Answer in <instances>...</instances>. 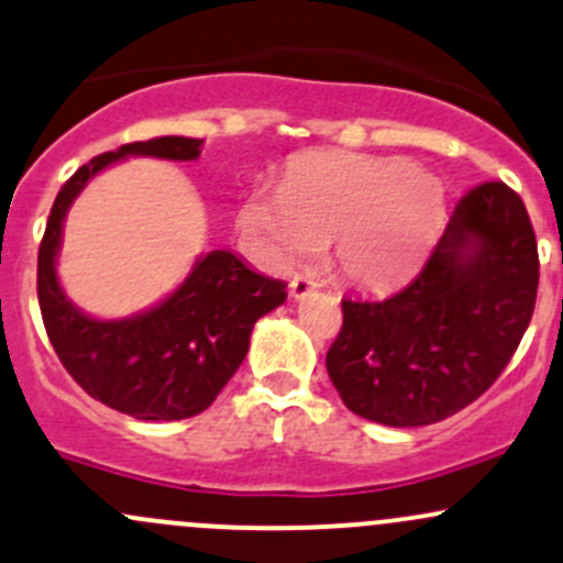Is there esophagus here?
<instances>
[{
	"mask_svg": "<svg viewBox=\"0 0 563 563\" xmlns=\"http://www.w3.org/2000/svg\"><path fill=\"white\" fill-rule=\"evenodd\" d=\"M316 280H312V277H307V275H297L291 280V297L294 299H305V297H310L312 291H316Z\"/></svg>",
	"mask_w": 563,
	"mask_h": 563,
	"instance_id": "esophagus-1",
	"label": "esophagus"
}]
</instances>
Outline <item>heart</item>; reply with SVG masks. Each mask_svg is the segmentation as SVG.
Returning a JSON list of instances; mask_svg holds the SVG:
<instances>
[{
    "mask_svg": "<svg viewBox=\"0 0 563 563\" xmlns=\"http://www.w3.org/2000/svg\"><path fill=\"white\" fill-rule=\"evenodd\" d=\"M445 218L437 177L407 158L310 153L288 167L280 191H258L242 223L280 266L334 245V264L361 288H386L407 275Z\"/></svg>",
    "mask_w": 563,
    "mask_h": 563,
    "instance_id": "b5f03b06",
    "label": "heart"
}]
</instances>
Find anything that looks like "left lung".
<instances>
[{"label": "left lung", "mask_w": 563, "mask_h": 563, "mask_svg": "<svg viewBox=\"0 0 563 563\" xmlns=\"http://www.w3.org/2000/svg\"><path fill=\"white\" fill-rule=\"evenodd\" d=\"M540 283L523 199L483 183L455 205L423 269L383 299H342L327 369L351 412L429 426L494 386L529 329Z\"/></svg>", "instance_id": "left-lung-1"}]
</instances>
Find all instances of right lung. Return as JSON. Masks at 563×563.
<instances>
[{
    "instance_id": "add662e5",
    "label": "right lung",
    "mask_w": 563,
    "mask_h": 563,
    "mask_svg": "<svg viewBox=\"0 0 563 563\" xmlns=\"http://www.w3.org/2000/svg\"><path fill=\"white\" fill-rule=\"evenodd\" d=\"M202 140L153 137L91 158L64 183L37 256V299L47 340L88 396L140 421L199 416L240 369L256 321L286 301V283L251 269L234 251L202 253L169 297L129 318L102 321L58 283L64 218L91 177L132 156L194 162Z\"/></svg>"
}]
</instances>
